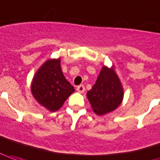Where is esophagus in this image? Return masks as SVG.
<instances>
[{
	"label": "esophagus",
	"mask_w": 160,
	"mask_h": 160,
	"mask_svg": "<svg viewBox=\"0 0 160 160\" xmlns=\"http://www.w3.org/2000/svg\"><path fill=\"white\" fill-rule=\"evenodd\" d=\"M76 89H77V91H78L79 93H84V91H85L84 85H80V86H78Z\"/></svg>",
	"instance_id": "esophagus-1"
}]
</instances>
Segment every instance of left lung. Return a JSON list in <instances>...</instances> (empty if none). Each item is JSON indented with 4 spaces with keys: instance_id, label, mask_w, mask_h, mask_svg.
Segmentation results:
<instances>
[{
    "instance_id": "8db88e82",
    "label": "left lung",
    "mask_w": 160,
    "mask_h": 160,
    "mask_svg": "<svg viewBox=\"0 0 160 160\" xmlns=\"http://www.w3.org/2000/svg\"><path fill=\"white\" fill-rule=\"evenodd\" d=\"M87 96L96 115L102 116L115 110L122 101L123 89L114 69L103 66Z\"/></svg>"
}]
</instances>
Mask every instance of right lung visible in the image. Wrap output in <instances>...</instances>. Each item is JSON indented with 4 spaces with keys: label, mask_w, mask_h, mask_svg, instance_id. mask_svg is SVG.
<instances>
[{
    "label": "right lung",
    "mask_w": 160,
    "mask_h": 160,
    "mask_svg": "<svg viewBox=\"0 0 160 160\" xmlns=\"http://www.w3.org/2000/svg\"><path fill=\"white\" fill-rule=\"evenodd\" d=\"M60 67V59L47 60L36 72L31 84L34 98L50 111H56L73 93Z\"/></svg>",
    "instance_id": "obj_1"
}]
</instances>
